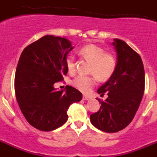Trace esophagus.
I'll return each mask as SVG.
<instances>
[{"mask_svg":"<svg viewBox=\"0 0 157 157\" xmlns=\"http://www.w3.org/2000/svg\"><path fill=\"white\" fill-rule=\"evenodd\" d=\"M90 99V98H89L88 96H86V95H83V97H82V100H84V101H87V100H89Z\"/></svg>","mask_w":157,"mask_h":157,"instance_id":"obj_1","label":"esophagus"}]
</instances>
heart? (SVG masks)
<instances>
[{
    "label": "heart",
    "instance_id": "1",
    "mask_svg": "<svg viewBox=\"0 0 157 157\" xmlns=\"http://www.w3.org/2000/svg\"><path fill=\"white\" fill-rule=\"evenodd\" d=\"M79 53L90 62V72L94 74L100 81H106L112 77L117 66L116 56L98 45L90 44L82 47ZM66 67L69 72L75 68V58L72 55L66 57ZM96 84V78L92 75H78L72 80V85L81 92L87 94Z\"/></svg>",
    "mask_w": 157,
    "mask_h": 157
}]
</instances>
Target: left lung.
Segmentation results:
<instances>
[{
  "mask_svg": "<svg viewBox=\"0 0 157 157\" xmlns=\"http://www.w3.org/2000/svg\"><path fill=\"white\" fill-rule=\"evenodd\" d=\"M117 66L109 81L98 93L108 98L101 101L99 111L90 115L91 123L108 133L118 132L130 123L139 108L145 90V70L139 54L125 41L115 38Z\"/></svg>",
  "mask_w": 157,
  "mask_h": 157,
  "instance_id": "left-lung-1",
  "label": "left lung"
}]
</instances>
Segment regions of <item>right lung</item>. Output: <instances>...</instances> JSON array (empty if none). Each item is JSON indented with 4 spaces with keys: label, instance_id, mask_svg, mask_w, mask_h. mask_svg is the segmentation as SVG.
<instances>
[{
    "label": "right lung",
    "instance_id": "add662e5",
    "mask_svg": "<svg viewBox=\"0 0 157 157\" xmlns=\"http://www.w3.org/2000/svg\"><path fill=\"white\" fill-rule=\"evenodd\" d=\"M72 47L70 41L45 35L23 49L15 76L18 105L32 127L50 131L67 120V109L82 100L81 92L67 86L56 90L54 83L63 81L67 73L66 57Z\"/></svg>",
    "mask_w": 157,
    "mask_h": 157
}]
</instances>
